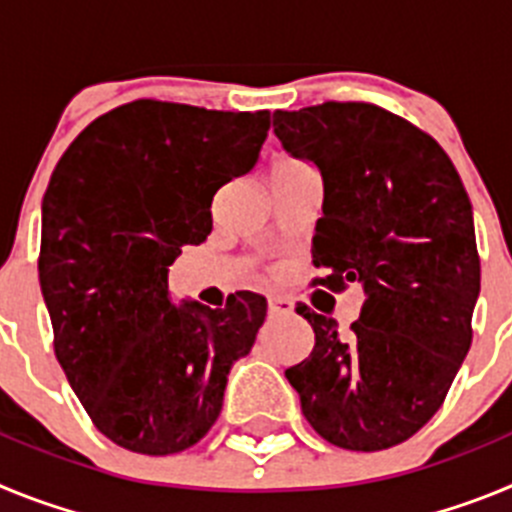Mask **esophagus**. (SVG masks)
Segmentation results:
<instances>
[{
  "label": "esophagus",
  "mask_w": 512,
  "mask_h": 512,
  "mask_svg": "<svg viewBox=\"0 0 512 512\" xmlns=\"http://www.w3.org/2000/svg\"><path fill=\"white\" fill-rule=\"evenodd\" d=\"M295 305L287 297H269V315H289Z\"/></svg>",
  "instance_id": "esophagus-1"
}]
</instances>
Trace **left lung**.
I'll use <instances>...</instances> for the list:
<instances>
[{"label":"left lung","instance_id":"1","mask_svg":"<svg viewBox=\"0 0 512 512\" xmlns=\"http://www.w3.org/2000/svg\"><path fill=\"white\" fill-rule=\"evenodd\" d=\"M274 133L323 179L312 235L318 284L338 292L356 282L366 295L348 336L333 318L297 305L315 346L284 374L325 441L390 449L436 415L472 346V202L436 140L374 104L277 110Z\"/></svg>","mask_w":512,"mask_h":512}]
</instances>
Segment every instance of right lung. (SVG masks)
Listing matches in <instances>:
<instances>
[{
  "label": "right lung",
  "mask_w": 512,
  "mask_h": 512,
  "mask_svg": "<svg viewBox=\"0 0 512 512\" xmlns=\"http://www.w3.org/2000/svg\"><path fill=\"white\" fill-rule=\"evenodd\" d=\"M269 112L138 99L97 117L43 197L40 292L56 359L99 433L135 454L200 441L230 366L251 351L266 300L176 305L169 266L212 230V197L259 161Z\"/></svg>",
  "instance_id": "1"
}]
</instances>
